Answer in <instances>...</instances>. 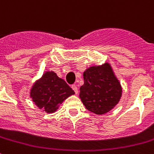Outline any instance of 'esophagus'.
Masks as SVG:
<instances>
[{
    "mask_svg": "<svg viewBox=\"0 0 154 154\" xmlns=\"http://www.w3.org/2000/svg\"><path fill=\"white\" fill-rule=\"evenodd\" d=\"M72 88L73 89L74 92H75V93H76V94H77V93H78V89H77V87L76 86V85H72Z\"/></svg>",
    "mask_w": 154,
    "mask_h": 154,
    "instance_id": "obj_1",
    "label": "esophagus"
}]
</instances>
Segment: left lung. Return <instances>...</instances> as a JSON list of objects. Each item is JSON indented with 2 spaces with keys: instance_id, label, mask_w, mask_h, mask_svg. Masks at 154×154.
Masks as SVG:
<instances>
[{
  "instance_id": "1",
  "label": "left lung",
  "mask_w": 154,
  "mask_h": 154,
  "mask_svg": "<svg viewBox=\"0 0 154 154\" xmlns=\"http://www.w3.org/2000/svg\"><path fill=\"white\" fill-rule=\"evenodd\" d=\"M83 78L79 97L88 111L102 115L118 104L122 87L109 63L89 67L83 72Z\"/></svg>"
}]
</instances>
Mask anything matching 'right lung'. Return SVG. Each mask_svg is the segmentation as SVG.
Masks as SVG:
<instances>
[{"label":"right lung","instance_id":"right-lung-1","mask_svg":"<svg viewBox=\"0 0 154 154\" xmlns=\"http://www.w3.org/2000/svg\"><path fill=\"white\" fill-rule=\"evenodd\" d=\"M74 93L66 82L57 77L54 72H47L32 86L30 96L40 109L51 113L58 109L64 100Z\"/></svg>","mask_w":154,"mask_h":154}]
</instances>
